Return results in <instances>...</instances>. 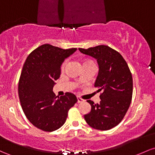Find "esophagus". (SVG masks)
I'll return each instance as SVG.
<instances>
[{"label":"esophagus","mask_w":155,"mask_h":155,"mask_svg":"<svg viewBox=\"0 0 155 155\" xmlns=\"http://www.w3.org/2000/svg\"><path fill=\"white\" fill-rule=\"evenodd\" d=\"M77 101H78V103H81V102H83V101H84V100L82 99V98H80L79 96H77Z\"/></svg>","instance_id":"esophagus-1"}]
</instances>
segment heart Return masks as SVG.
Listing matches in <instances>:
<instances>
[{"instance_id": "heart-1", "label": "heart", "mask_w": 155, "mask_h": 155, "mask_svg": "<svg viewBox=\"0 0 155 155\" xmlns=\"http://www.w3.org/2000/svg\"><path fill=\"white\" fill-rule=\"evenodd\" d=\"M87 62H92V61H91V60H87V61H85V62H84V63H87ZM65 64H66V62H64L63 64H62V69H64V66H65Z\"/></svg>"}]
</instances>
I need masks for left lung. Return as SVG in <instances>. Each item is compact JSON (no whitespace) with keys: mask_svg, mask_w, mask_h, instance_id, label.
<instances>
[{"mask_svg":"<svg viewBox=\"0 0 155 155\" xmlns=\"http://www.w3.org/2000/svg\"><path fill=\"white\" fill-rule=\"evenodd\" d=\"M79 50L96 59L99 67L94 86L101 93V101L94 104L87 100L91 110L84 118L90 127L109 130L123 120L130 107L133 89L132 74L120 53L107 45Z\"/></svg>","mask_w":155,"mask_h":155,"instance_id":"left-lung-1","label":"left lung"}]
</instances>
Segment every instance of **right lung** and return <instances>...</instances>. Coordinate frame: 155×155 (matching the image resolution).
Returning <instances> with one entry per match:
<instances>
[{
    "label": "right lung",
    "instance_id": "1",
    "mask_svg": "<svg viewBox=\"0 0 155 155\" xmlns=\"http://www.w3.org/2000/svg\"><path fill=\"white\" fill-rule=\"evenodd\" d=\"M76 48L62 49L44 44L26 58L18 83V95L23 113L37 128L53 132L65 122L69 110L77 102L74 94L56 96L55 81L60 76L61 65Z\"/></svg>",
    "mask_w": 155,
    "mask_h": 155
}]
</instances>
